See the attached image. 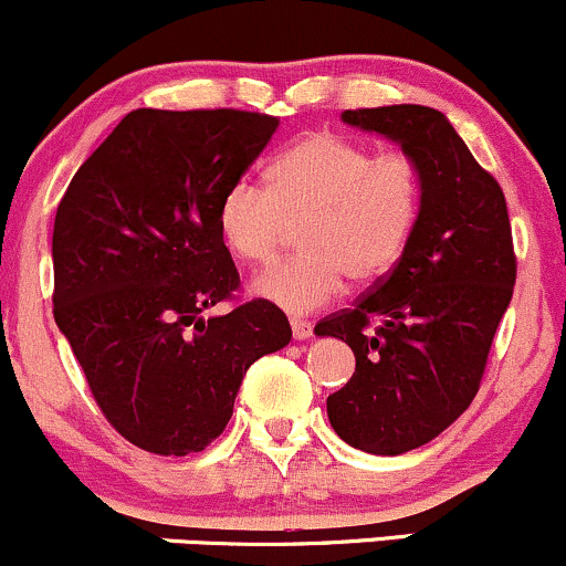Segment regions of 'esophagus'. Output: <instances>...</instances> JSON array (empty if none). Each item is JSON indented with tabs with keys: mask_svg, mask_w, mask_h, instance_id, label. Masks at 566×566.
<instances>
[{
	"mask_svg": "<svg viewBox=\"0 0 566 566\" xmlns=\"http://www.w3.org/2000/svg\"><path fill=\"white\" fill-rule=\"evenodd\" d=\"M290 327H292V335H295V340H305V337H311V333H314V324L305 319H292Z\"/></svg>",
	"mask_w": 566,
	"mask_h": 566,
	"instance_id": "esophagus-1",
	"label": "esophagus"
}]
</instances>
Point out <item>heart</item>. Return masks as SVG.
Instances as JSON below:
<instances>
[{
  "instance_id": "heart-1",
  "label": "heart",
  "mask_w": 566,
  "mask_h": 566,
  "mask_svg": "<svg viewBox=\"0 0 566 566\" xmlns=\"http://www.w3.org/2000/svg\"><path fill=\"white\" fill-rule=\"evenodd\" d=\"M423 210L412 154L382 151L337 133H311L271 161L265 188L239 178L218 201V233L247 265L276 258L290 226L301 255L255 279L263 301L308 314L354 284L386 279L405 258Z\"/></svg>"
}]
</instances>
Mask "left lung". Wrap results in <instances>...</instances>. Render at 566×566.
<instances>
[{"label":"left lung","instance_id":"8db88e82","mask_svg":"<svg viewBox=\"0 0 566 566\" xmlns=\"http://www.w3.org/2000/svg\"><path fill=\"white\" fill-rule=\"evenodd\" d=\"M343 119L399 140L423 172L405 258L354 308L316 324L356 356L350 380L327 396L335 433L356 450L401 454L439 437L482 386L516 284L511 220L503 188L437 108L401 103Z\"/></svg>","mask_w":566,"mask_h":566}]
</instances>
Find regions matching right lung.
Returning <instances> with one entry per match:
<instances>
[{"instance_id":"obj_1","label":"right lung","mask_w":566,"mask_h":566,"mask_svg":"<svg viewBox=\"0 0 566 566\" xmlns=\"http://www.w3.org/2000/svg\"><path fill=\"white\" fill-rule=\"evenodd\" d=\"M239 108H135L71 178L53 229V316L103 418L154 454L223 433L247 367L284 348L274 303H237L218 201L276 133Z\"/></svg>"}]
</instances>
